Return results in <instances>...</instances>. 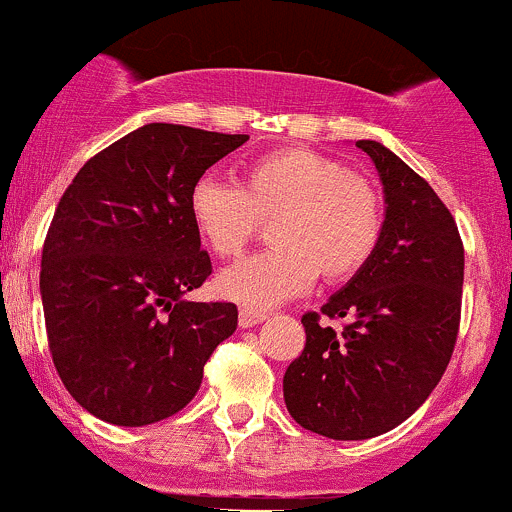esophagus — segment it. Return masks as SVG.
Wrapping results in <instances>:
<instances>
[{
  "label": "esophagus",
  "instance_id": "1",
  "mask_svg": "<svg viewBox=\"0 0 512 512\" xmlns=\"http://www.w3.org/2000/svg\"><path fill=\"white\" fill-rule=\"evenodd\" d=\"M268 318L266 311H254V308H241L239 313V326L241 328H254Z\"/></svg>",
  "mask_w": 512,
  "mask_h": 512
}]
</instances>
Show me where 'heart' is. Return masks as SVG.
Segmentation results:
<instances>
[{"label":"heart","instance_id":"obj_1","mask_svg":"<svg viewBox=\"0 0 512 512\" xmlns=\"http://www.w3.org/2000/svg\"><path fill=\"white\" fill-rule=\"evenodd\" d=\"M196 234L216 256L246 249L258 219L271 221L273 249L224 268L221 296L246 308H271L296 298L318 276L341 283L356 276L381 239L376 189L346 164L308 149L256 156L241 171V186L201 176L189 191Z\"/></svg>","mask_w":512,"mask_h":512}]
</instances>
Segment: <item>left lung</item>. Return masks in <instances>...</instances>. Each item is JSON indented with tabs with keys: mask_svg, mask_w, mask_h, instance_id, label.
I'll return each instance as SVG.
<instances>
[{
	"mask_svg": "<svg viewBox=\"0 0 512 512\" xmlns=\"http://www.w3.org/2000/svg\"><path fill=\"white\" fill-rule=\"evenodd\" d=\"M383 186V229L371 261L301 318L306 348L286 368L293 421L333 440H366L411 418L453 356L463 293V241L426 179L378 141H356Z\"/></svg>",
	"mask_w": 512,
	"mask_h": 512,
	"instance_id": "left-lung-1",
	"label": "left lung"
}]
</instances>
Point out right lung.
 Instances as JSON below:
<instances>
[{
  "label": "right lung",
  "mask_w": 512,
  "mask_h": 512,
  "mask_svg": "<svg viewBox=\"0 0 512 512\" xmlns=\"http://www.w3.org/2000/svg\"><path fill=\"white\" fill-rule=\"evenodd\" d=\"M246 141L144 124L86 161L64 191L39 291L54 366L91 416L126 428L174 416L236 331L234 303L184 298L211 273L189 191Z\"/></svg>",
  "instance_id": "add662e5"
}]
</instances>
